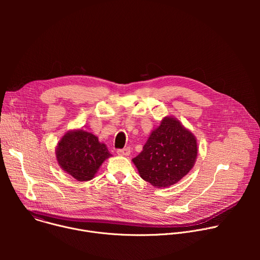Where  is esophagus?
<instances>
[{"instance_id": "34e87169", "label": "esophagus", "mask_w": 260, "mask_h": 260, "mask_svg": "<svg viewBox=\"0 0 260 260\" xmlns=\"http://www.w3.org/2000/svg\"><path fill=\"white\" fill-rule=\"evenodd\" d=\"M117 154L118 155H121V156H127V155H129V153H131V149L129 148H123V149H117Z\"/></svg>"}]
</instances>
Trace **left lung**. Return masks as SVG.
I'll list each match as a JSON object with an SVG mask.
<instances>
[{
	"label": "left lung",
	"instance_id": "obj_1",
	"mask_svg": "<svg viewBox=\"0 0 260 260\" xmlns=\"http://www.w3.org/2000/svg\"><path fill=\"white\" fill-rule=\"evenodd\" d=\"M198 156L196 137L176 118L166 117L133 159L142 179L161 188L180 181Z\"/></svg>",
	"mask_w": 260,
	"mask_h": 260
}]
</instances>
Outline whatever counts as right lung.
Masks as SVG:
<instances>
[{
    "instance_id": "obj_1",
    "label": "right lung",
    "mask_w": 260,
    "mask_h": 260,
    "mask_svg": "<svg viewBox=\"0 0 260 260\" xmlns=\"http://www.w3.org/2000/svg\"><path fill=\"white\" fill-rule=\"evenodd\" d=\"M109 156L111 153L106 145L83 129L68 132L56 148L59 167L78 181L91 180Z\"/></svg>"
}]
</instances>
